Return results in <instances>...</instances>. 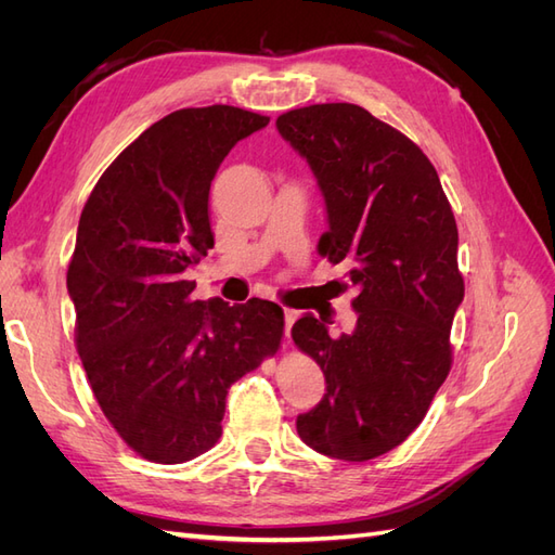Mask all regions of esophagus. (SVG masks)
Masks as SVG:
<instances>
[{
    "instance_id": "34e87169",
    "label": "esophagus",
    "mask_w": 555,
    "mask_h": 555,
    "mask_svg": "<svg viewBox=\"0 0 555 555\" xmlns=\"http://www.w3.org/2000/svg\"><path fill=\"white\" fill-rule=\"evenodd\" d=\"M296 319H298L296 310L284 308V338H287V340H289V333H292V326H294Z\"/></svg>"
}]
</instances>
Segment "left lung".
Here are the masks:
<instances>
[{
	"mask_svg": "<svg viewBox=\"0 0 555 555\" xmlns=\"http://www.w3.org/2000/svg\"><path fill=\"white\" fill-rule=\"evenodd\" d=\"M278 131L326 201L319 255L349 266L359 289L349 333L331 335L312 314L292 328L326 377L296 430L324 456L371 461L408 440L451 371L449 333L465 294L456 220L422 147L357 104L287 111Z\"/></svg>",
	"mask_w": 555,
	"mask_h": 555,
	"instance_id": "8db88e82",
	"label": "left lung"
}]
</instances>
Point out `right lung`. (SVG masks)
I'll return each instance as SVG.
<instances>
[{"label":"right lung","mask_w":555,"mask_h":555,"mask_svg":"<svg viewBox=\"0 0 555 555\" xmlns=\"http://www.w3.org/2000/svg\"><path fill=\"white\" fill-rule=\"evenodd\" d=\"M271 117L180 108L147 127L96 180L80 212L66 287L90 389L125 444L184 463L222 435L229 386L273 357V300H194L184 271L208 255L210 182L229 150Z\"/></svg>","instance_id":"obj_1"}]
</instances>
